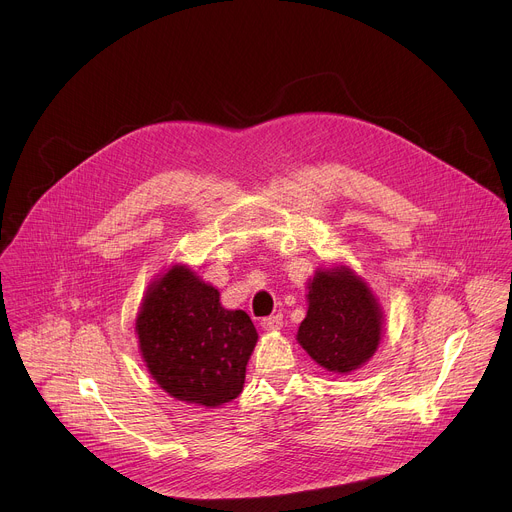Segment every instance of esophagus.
Here are the masks:
<instances>
[{"mask_svg":"<svg viewBox=\"0 0 512 512\" xmlns=\"http://www.w3.org/2000/svg\"><path fill=\"white\" fill-rule=\"evenodd\" d=\"M261 326L263 330H269V332H275L283 326V316L281 314H275V316H267L261 320Z\"/></svg>","mask_w":512,"mask_h":512,"instance_id":"esophagus-1","label":"esophagus"}]
</instances>
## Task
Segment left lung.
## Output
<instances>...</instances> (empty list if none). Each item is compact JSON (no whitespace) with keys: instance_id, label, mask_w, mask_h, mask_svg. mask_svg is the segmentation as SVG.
Returning <instances> with one entry per match:
<instances>
[{"instance_id":"1","label":"left lung","mask_w":512,"mask_h":512,"mask_svg":"<svg viewBox=\"0 0 512 512\" xmlns=\"http://www.w3.org/2000/svg\"><path fill=\"white\" fill-rule=\"evenodd\" d=\"M308 289V314L298 342L330 373L360 369L379 348L383 332V312L373 291L342 265L318 269Z\"/></svg>"}]
</instances>
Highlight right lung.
<instances>
[{
    "instance_id": "1",
    "label": "right lung",
    "mask_w": 512,
    "mask_h": 512,
    "mask_svg": "<svg viewBox=\"0 0 512 512\" xmlns=\"http://www.w3.org/2000/svg\"><path fill=\"white\" fill-rule=\"evenodd\" d=\"M135 332L145 367L178 401L218 407L241 395L257 330L243 310L186 265L156 279L141 302Z\"/></svg>"
}]
</instances>
